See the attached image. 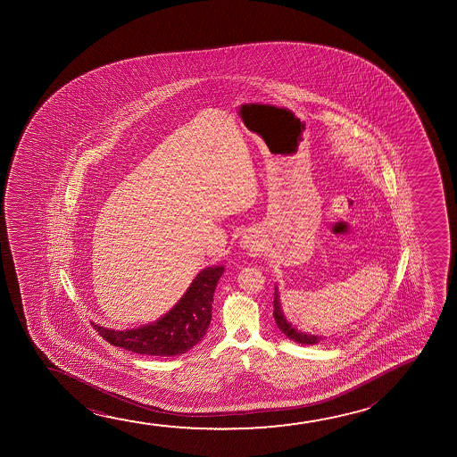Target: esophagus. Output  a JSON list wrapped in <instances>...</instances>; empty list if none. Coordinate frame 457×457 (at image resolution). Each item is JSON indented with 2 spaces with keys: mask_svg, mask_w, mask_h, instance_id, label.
<instances>
[{
  "mask_svg": "<svg viewBox=\"0 0 457 457\" xmlns=\"http://www.w3.org/2000/svg\"><path fill=\"white\" fill-rule=\"evenodd\" d=\"M244 244L246 245V246L257 244L256 236H254V234H251V232H248V234H246V236L244 237Z\"/></svg>",
  "mask_w": 457,
  "mask_h": 457,
  "instance_id": "obj_1",
  "label": "esophagus"
}]
</instances>
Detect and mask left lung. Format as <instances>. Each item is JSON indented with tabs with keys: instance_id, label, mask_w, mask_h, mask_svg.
Instances as JSON below:
<instances>
[{
	"instance_id": "1",
	"label": "left lung",
	"mask_w": 457,
	"mask_h": 457,
	"mask_svg": "<svg viewBox=\"0 0 457 457\" xmlns=\"http://www.w3.org/2000/svg\"><path fill=\"white\" fill-rule=\"evenodd\" d=\"M273 317H275L276 325L281 329L288 338H292L295 342H298L301 345H313L319 344L320 340H323L321 337L317 336H311L306 332H301L295 328V326L288 323L287 319L284 317V313L281 311V304L278 300V292H275V300H273Z\"/></svg>"
}]
</instances>
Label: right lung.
Here are the masks:
<instances>
[{"instance_id":"add662e5","label":"right lung","mask_w":457,"mask_h":457,"mask_svg":"<svg viewBox=\"0 0 457 457\" xmlns=\"http://www.w3.org/2000/svg\"><path fill=\"white\" fill-rule=\"evenodd\" d=\"M221 275L223 267L203 270L179 303L156 323L128 331L92 326L109 344L136 354L179 356L204 337L212 319L213 292Z\"/></svg>"}]
</instances>
